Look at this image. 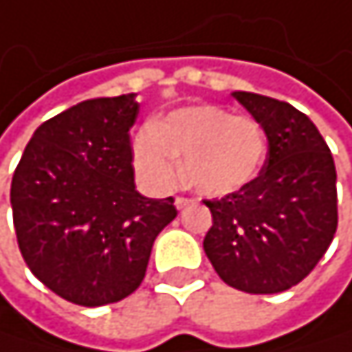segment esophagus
<instances>
[{
  "mask_svg": "<svg viewBox=\"0 0 352 352\" xmlns=\"http://www.w3.org/2000/svg\"><path fill=\"white\" fill-rule=\"evenodd\" d=\"M190 204H194L192 198H186V196H177V198H175V206H177L179 210L186 208V206H190Z\"/></svg>",
  "mask_w": 352,
  "mask_h": 352,
  "instance_id": "34e87169",
  "label": "esophagus"
}]
</instances>
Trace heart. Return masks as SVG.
<instances>
[{
  "label": "heart",
  "instance_id": "obj_1",
  "mask_svg": "<svg viewBox=\"0 0 352 352\" xmlns=\"http://www.w3.org/2000/svg\"><path fill=\"white\" fill-rule=\"evenodd\" d=\"M267 140L254 118L223 106H188L148 124L133 142V164L154 190L182 177L206 196H228L250 184L265 160Z\"/></svg>",
  "mask_w": 352,
  "mask_h": 352
}]
</instances>
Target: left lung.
Masks as SVG:
<instances>
[{
  "mask_svg": "<svg viewBox=\"0 0 352 352\" xmlns=\"http://www.w3.org/2000/svg\"><path fill=\"white\" fill-rule=\"evenodd\" d=\"M263 127L267 160L250 184L204 200V252L219 278L248 294L284 292L315 269L338 228L336 166L307 114L267 96L232 94Z\"/></svg>",
  "mask_w": 352,
  "mask_h": 352,
  "instance_id": "1",
  "label": "left lung"
}]
</instances>
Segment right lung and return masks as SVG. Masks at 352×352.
I'll list each match as a JSON object with an SVG mask.
<instances>
[{
	"label": "right lung",
	"mask_w": 352,
	"mask_h": 352,
	"mask_svg": "<svg viewBox=\"0 0 352 352\" xmlns=\"http://www.w3.org/2000/svg\"><path fill=\"white\" fill-rule=\"evenodd\" d=\"M138 112L135 94L72 106L33 133L14 170L22 258L68 302L102 307L135 292L156 236L177 217L173 198L135 190L129 129Z\"/></svg>",
	"instance_id": "add662e5"
}]
</instances>
